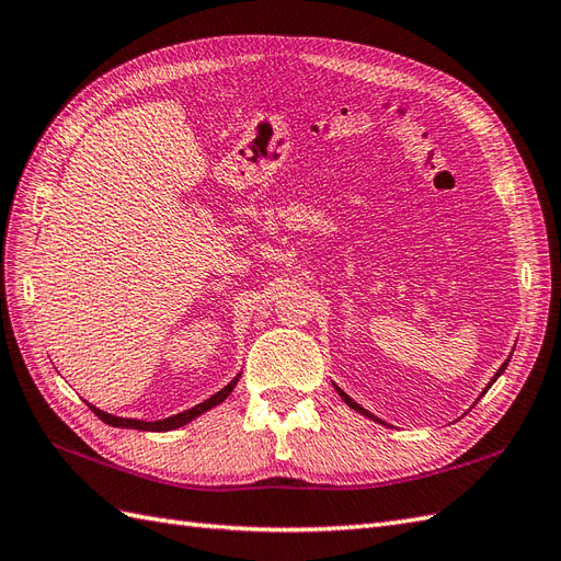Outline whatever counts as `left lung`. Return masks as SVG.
I'll return each instance as SVG.
<instances>
[{"mask_svg":"<svg viewBox=\"0 0 561 561\" xmlns=\"http://www.w3.org/2000/svg\"><path fill=\"white\" fill-rule=\"evenodd\" d=\"M505 367H507V363H502V367H500V369H497V371H495V377H493V379H491V383H493V381H495V379H497V377H500V375H502V371H505ZM491 383H488V389H491ZM336 391H339V396H341V398H343V400H346V405H348V408H353V410H355V412H360V414H365V417H369V420H377V417H375V414H369V412H367V410H365V408H360V405H357V403H355V400H353V398H348V396H346V393H343V391H341V389H339V386H336ZM377 422H379V420H377Z\"/></svg>","mask_w":561,"mask_h":561,"instance_id":"obj_1","label":"left lung"}]
</instances>
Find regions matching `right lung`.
Listing matches in <instances>:
<instances>
[{"mask_svg": "<svg viewBox=\"0 0 561 561\" xmlns=\"http://www.w3.org/2000/svg\"><path fill=\"white\" fill-rule=\"evenodd\" d=\"M239 377L241 375H237L232 381H229L225 389H220L218 393L215 396H210L208 400H204V403H198V405H194L192 410H184V412H180V414H172V417H168V420H158V422H141V420H125V417H116V414H108V412H104V410H99V408H94V405H90V410L96 414L99 420L102 422H106V424H111V426H121V428H139V431H170V428H180V426H184V424H190L192 420H196L198 414H204L206 410H210V408H215V405H220L222 400L234 391V386H237V381H239Z\"/></svg>", "mask_w": 561, "mask_h": 561, "instance_id": "right-lung-1", "label": "right lung"}]
</instances>
